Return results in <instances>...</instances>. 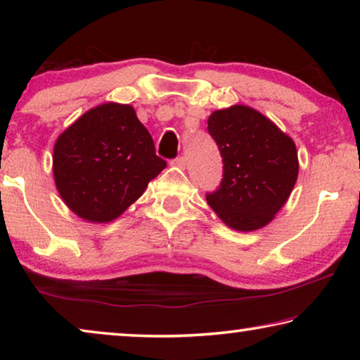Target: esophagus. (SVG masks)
<instances>
[{
    "instance_id": "1",
    "label": "esophagus",
    "mask_w": 360,
    "mask_h": 360,
    "mask_svg": "<svg viewBox=\"0 0 360 360\" xmlns=\"http://www.w3.org/2000/svg\"><path fill=\"white\" fill-rule=\"evenodd\" d=\"M172 165H174V167H179V168H184L186 167V158L184 157H176V158H173L172 160Z\"/></svg>"
}]
</instances>
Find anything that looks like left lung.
<instances>
[{"instance_id":"1","label":"left lung","mask_w":360,"mask_h":360,"mask_svg":"<svg viewBox=\"0 0 360 360\" xmlns=\"http://www.w3.org/2000/svg\"><path fill=\"white\" fill-rule=\"evenodd\" d=\"M208 133L224 163L217 191L206 193L208 205L231 229H262L283 208L295 186L294 141L265 115L241 105L212 112Z\"/></svg>"}]
</instances>
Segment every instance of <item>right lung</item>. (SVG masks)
<instances>
[{
    "label": "right lung",
    "instance_id": "obj_1",
    "mask_svg": "<svg viewBox=\"0 0 360 360\" xmlns=\"http://www.w3.org/2000/svg\"><path fill=\"white\" fill-rule=\"evenodd\" d=\"M167 167L130 105L106 103L79 117L53 148V178L68 208L109 222L141 197Z\"/></svg>",
    "mask_w": 360,
    "mask_h": 360
}]
</instances>
